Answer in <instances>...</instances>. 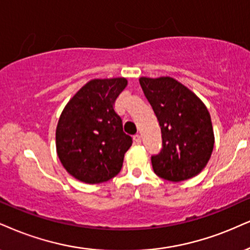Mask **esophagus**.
Masks as SVG:
<instances>
[{"instance_id": "1", "label": "esophagus", "mask_w": 250, "mask_h": 250, "mask_svg": "<svg viewBox=\"0 0 250 250\" xmlns=\"http://www.w3.org/2000/svg\"><path fill=\"white\" fill-rule=\"evenodd\" d=\"M133 139H134V143L135 144H141V137H140V134H135L134 137H133Z\"/></svg>"}]
</instances>
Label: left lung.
Listing matches in <instances>:
<instances>
[{
	"instance_id": "left-lung-1",
	"label": "left lung",
	"mask_w": 250,
	"mask_h": 250,
	"mask_svg": "<svg viewBox=\"0 0 250 250\" xmlns=\"http://www.w3.org/2000/svg\"><path fill=\"white\" fill-rule=\"evenodd\" d=\"M145 97L159 120L162 148L152 155L154 172L171 182L198 175L214 145L211 117L202 101L176 80L140 78Z\"/></svg>"
}]
</instances>
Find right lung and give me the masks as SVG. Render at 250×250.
Here are the masks:
<instances>
[{
  "mask_svg": "<svg viewBox=\"0 0 250 250\" xmlns=\"http://www.w3.org/2000/svg\"><path fill=\"white\" fill-rule=\"evenodd\" d=\"M124 78L91 80L76 92L57 126V152L72 176L89 184L106 182L120 171L132 138L123 131L115 102Z\"/></svg>",
  "mask_w": 250,
  "mask_h": 250,
  "instance_id": "1",
  "label": "right lung"
}]
</instances>
